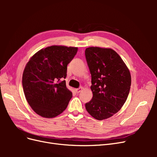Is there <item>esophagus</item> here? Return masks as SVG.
<instances>
[{
  "label": "esophagus",
  "instance_id": "esophagus-1",
  "mask_svg": "<svg viewBox=\"0 0 157 157\" xmlns=\"http://www.w3.org/2000/svg\"><path fill=\"white\" fill-rule=\"evenodd\" d=\"M82 87H80V88H77V89H75V92H76V93H79L80 91H81L82 90Z\"/></svg>",
  "mask_w": 157,
  "mask_h": 157
}]
</instances>
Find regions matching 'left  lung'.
<instances>
[{"mask_svg":"<svg viewBox=\"0 0 157 157\" xmlns=\"http://www.w3.org/2000/svg\"><path fill=\"white\" fill-rule=\"evenodd\" d=\"M85 56L92 77V99L85 104L97 120L116 114L126 102L131 86L130 71L117 52L111 48L89 47Z\"/></svg>","mask_w":157,"mask_h":157,"instance_id":"obj_1","label":"left lung"}]
</instances>
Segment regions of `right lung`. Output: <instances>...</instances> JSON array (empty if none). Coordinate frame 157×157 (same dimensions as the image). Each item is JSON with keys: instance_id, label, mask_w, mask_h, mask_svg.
Returning a JSON list of instances; mask_svg holds the SVG:
<instances>
[{"instance_id": "add662e5", "label": "right lung", "mask_w": 157, "mask_h": 157, "mask_svg": "<svg viewBox=\"0 0 157 157\" xmlns=\"http://www.w3.org/2000/svg\"><path fill=\"white\" fill-rule=\"evenodd\" d=\"M77 50V47L51 46L37 52L28 61L22 77L23 92L39 115L54 118L67 108L72 92L63 79Z\"/></svg>"}]
</instances>
